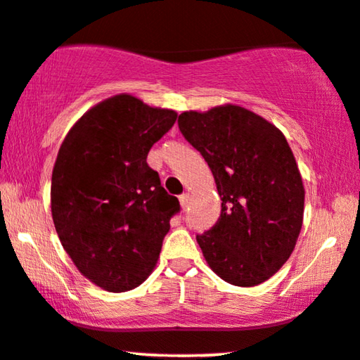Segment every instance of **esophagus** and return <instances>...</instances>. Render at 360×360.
Segmentation results:
<instances>
[{
    "label": "esophagus",
    "instance_id": "34e87169",
    "mask_svg": "<svg viewBox=\"0 0 360 360\" xmlns=\"http://www.w3.org/2000/svg\"><path fill=\"white\" fill-rule=\"evenodd\" d=\"M187 200H189V195H187V194H181V195H179V202H181V207H182V209H186Z\"/></svg>",
    "mask_w": 360,
    "mask_h": 360
}]
</instances>
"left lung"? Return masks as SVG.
<instances>
[{
	"label": "left lung",
	"mask_w": 360,
	"mask_h": 360,
	"mask_svg": "<svg viewBox=\"0 0 360 360\" xmlns=\"http://www.w3.org/2000/svg\"><path fill=\"white\" fill-rule=\"evenodd\" d=\"M178 125L221 199L217 224L195 236L205 261L233 285L267 281L290 257L303 221L305 189L285 136L233 104L182 112Z\"/></svg>",
	"instance_id": "8db88e82"
}]
</instances>
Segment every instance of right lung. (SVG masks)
Returning a JSON list of instances; mask_svg holds the SVG:
<instances>
[{"label": "right lung", "mask_w": 360, "mask_h": 360, "mask_svg": "<svg viewBox=\"0 0 360 360\" xmlns=\"http://www.w3.org/2000/svg\"><path fill=\"white\" fill-rule=\"evenodd\" d=\"M178 114L130 94L89 109L65 136L52 173V217L84 277L109 292L139 287L181 205L146 163Z\"/></svg>", "instance_id": "right-lung-1"}]
</instances>
